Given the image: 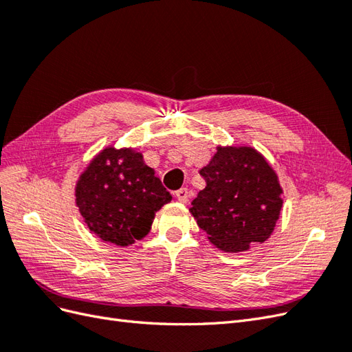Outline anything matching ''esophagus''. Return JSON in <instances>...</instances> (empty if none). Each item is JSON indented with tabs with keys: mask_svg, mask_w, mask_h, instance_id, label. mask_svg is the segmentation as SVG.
<instances>
[{
	"mask_svg": "<svg viewBox=\"0 0 352 352\" xmlns=\"http://www.w3.org/2000/svg\"><path fill=\"white\" fill-rule=\"evenodd\" d=\"M176 198L185 204V202H188V199H189V190L186 188L176 190Z\"/></svg>",
	"mask_w": 352,
	"mask_h": 352,
	"instance_id": "1",
	"label": "esophagus"
}]
</instances>
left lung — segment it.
<instances>
[{"label":"left lung","mask_w":352,"mask_h":352,"mask_svg":"<svg viewBox=\"0 0 352 352\" xmlns=\"http://www.w3.org/2000/svg\"><path fill=\"white\" fill-rule=\"evenodd\" d=\"M199 175L207 185L189 211L212 245L242 252L270 238L280 216L283 189L261 153L245 145H219Z\"/></svg>","instance_id":"1"}]
</instances>
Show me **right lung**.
<instances>
[{
    "label": "right lung",
    "instance_id": "add662e5",
    "mask_svg": "<svg viewBox=\"0 0 352 352\" xmlns=\"http://www.w3.org/2000/svg\"><path fill=\"white\" fill-rule=\"evenodd\" d=\"M76 206L101 241L127 247L148 235L155 212L172 195L135 148L107 146L80 173Z\"/></svg>",
    "mask_w": 352,
    "mask_h": 352
}]
</instances>
